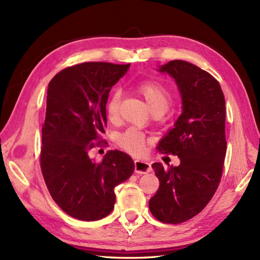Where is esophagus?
I'll return each mask as SVG.
<instances>
[{"label": "esophagus", "mask_w": 260, "mask_h": 260, "mask_svg": "<svg viewBox=\"0 0 260 260\" xmlns=\"http://www.w3.org/2000/svg\"><path fill=\"white\" fill-rule=\"evenodd\" d=\"M151 165L143 160H136L135 161V171L139 175H145L151 171Z\"/></svg>", "instance_id": "1"}]
</instances>
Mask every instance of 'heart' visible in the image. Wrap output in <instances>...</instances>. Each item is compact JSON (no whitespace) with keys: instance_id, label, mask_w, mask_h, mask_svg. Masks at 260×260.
<instances>
[{"instance_id":"heart-1","label":"heart","mask_w":260,"mask_h":260,"mask_svg":"<svg viewBox=\"0 0 260 260\" xmlns=\"http://www.w3.org/2000/svg\"><path fill=\"white\" fill-rule=\"evenodd\" d=\"M138 94L144 99L151 112L155 116L166 113L172 104V93L166 85L156 80L141 81L135 86ZM121 101L120 91L115 90L106 102V115L111 121H116L119 117V106ZM117 143L121 148L131 154H141L144 149L145 136L142 132L130 128L118 136Z\"/></svg>"}]
</instances>
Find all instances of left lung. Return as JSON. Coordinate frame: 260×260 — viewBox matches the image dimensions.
I'll list each match as a JSON object with an SVG mask.
<instances>
[{
    "instance_id": "8db88e82",
    "label": "left lung",
    "mask_w": 260,
    "mask_h": 260,
    "mask_svg": "<svg viewBox=\"0 0 260 260\" xmlns=\"http://www.w3.org/2000/svg\"><path fill=\"white\" fill-rule=\"evenodd\" d=\"M174 78L182 99V114L157 146L177 155L178 167L152 168L159 187L149 200L152 215L177 224L201 212L217 191L222 176L225 142V101L219 82L209 73L185 60H170L159 69Z\"/></svg>"
}]
</instances>
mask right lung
<instances>
[{"label":"right lung","instance_id":"obj_1","mask_svg":"<svg viewBox=\"0 0 260 260\" xmlns=\"http://www.w3.org/2000/svg\"><path fill=\"white\" fill-rule=\"evenodd\" d=\"M130 64L90 61L60 70L49 83L42 125L40 165L48 190L67 215L95 221L114 209L116 185L135 170L131 157L108 151L94 161L89 151L103 145L106 102L113 85Z\"/></svg>","mask_w":260,"mask_h":260}]
</instances>
